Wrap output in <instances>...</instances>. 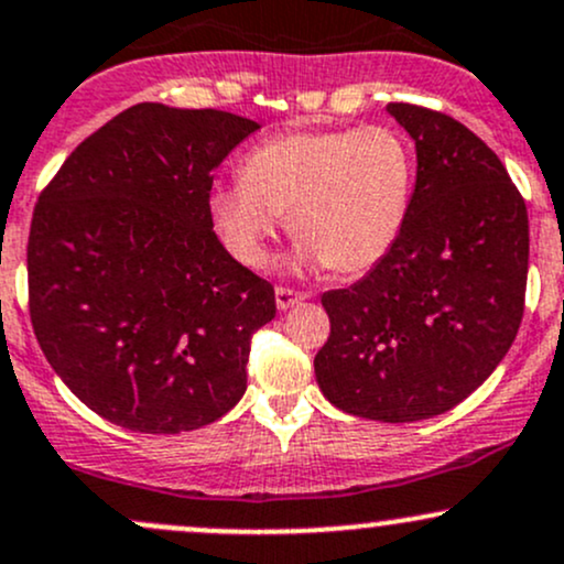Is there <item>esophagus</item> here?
<instances>
[{
  "label": "esophagus",
  "mask_w": 564,
  "mask_h": 564,
  "mask_svg": "<svg viewBox=\"0 0 564 564\" xmlns=\"http://www.w3.org/2000/svg\"><path fill=\"white\" fill-rule=\"evenodd\" d=\"M305 292H294V289L289 286H275V305L278 311H289V307H294L296 302L305 300Z\"/></svg>",
  "instance_id": "34e87169"
}]
</instances>
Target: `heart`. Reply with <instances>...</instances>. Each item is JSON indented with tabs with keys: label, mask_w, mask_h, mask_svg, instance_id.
Returning a JSON list of instances; mask_svg holds the SVG:
<instances>
[{
	"label": "heart",
	"mask_w": 564,
	"mask_h": 564,
	"mask_svg": "<svg viewBox=\"0 0 564 564\" xmlns=\"http://www.w3.org/2000/svg\"><path fill=\"white\" fill-rule=\"evenodd\" d=\"M414 171L410 139L391 126L289 131L251 147L240 178L208 192V212L232 257L249 268L268 262L289 214L300 262L356 275L399 243Z\"/></svg>",
	"instance_id": "b5f03b06"
}]
</instances>
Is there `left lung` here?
Segmentation results:
<instances>
[{
  "label": "left lung",
  "instance_id": "left-lung-1",
  "mask_svg": "<svg viewBox=\"0 0 564 564\" xmlns=\"http://www.w3.org/2000/svg\"><path fill=\"white\" fill-rule=\"evenodd\" d=\"M417 150L410 221L393 251L321 296L329 339L315 380L337 410L380 423L442 414L503 361L524 313L528 206L463 122L388 104Z\"/></svg>",
  "mask_w": 564,
  "mask_h": 564
}]
</instances>
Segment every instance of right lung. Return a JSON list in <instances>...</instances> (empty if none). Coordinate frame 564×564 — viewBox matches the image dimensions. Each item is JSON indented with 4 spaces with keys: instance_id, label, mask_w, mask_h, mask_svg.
Returning a JSON list of instances; mask_svg holds the SVG:
<instances>
[{
    "instance_id": "obj_1",
    "label": "right lung",
    "mask_w": 564,
    "mask_h": 564,
    "mask_svg": "<svg viewBox=\"0 0 564 564\" xmlns=\"http://www.w3.org/2000/svg\"><path fill=\"white\" fill-rule=\"evenodd\" d=\"M259 122L135 104L74 150L29 232L36 343L83 404L139 433L214 423L246 391L275 289L214 232V171Z\"/></svg>"
}]
</instances>
